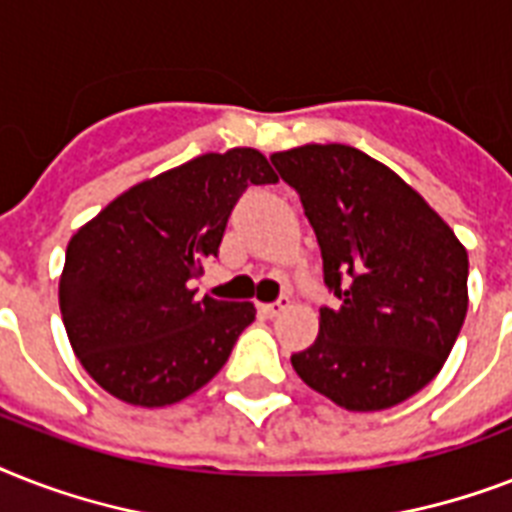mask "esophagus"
I'll list each match as a JSON object with an SVG mask.
<instances>
[{"label": "esophagus", "instance_id": "34e87169", "mask_svg": "<svg viewBox=\"0 0 512 512\" xmlns=\"http://www.w3.org/2000/svg\"><path fill=\"white\" fill-rule=\"evenodd\" d=\"M287 308H289V297H279L276 303H265L263 313L268 316V319H276V316L287 311Z\"/></svg>", "mask_w": 512, "mask_h": 512}]
</instances>
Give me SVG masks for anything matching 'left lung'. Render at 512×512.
I'll use <instances>...</instances> for the list:
<instances>
[{
	"label": "left lung",
	"instance_id": "8db88e82",
	"mask_svg": "<svg viewBox=\"0 0 512 512\" xmlns=\"http://www.w3.org/2000/svg\"><path fill=\"white\" fill-rule=\"evenodd\" d=\"M300 193L324 281L319 337L300 380L348 412H380L428 385L468 313V249L396 172L358 148L308 143L271 156Z\"/></svg>",
	"mask_w": 512,
	"mask_h": 512
}]
</instances>
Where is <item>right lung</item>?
<instances>
[{
  "label": "right lung",
  "instance_id": "obj_1",
  "mask_svg": "<svg viewBox=\"0 0 512 512\" xmlns=\"http://www.w3.org/2000/svg\"><path fill=\"white\" fill-rule=\"evenodd\" d=\"M257 148L201 154L119 193L71 236L58 300L79 364L132 406H170L204 388L255 321V303L196 300L233 204L276 183Z\"/></svg>",
  "mask_w": 512,
  "mask_h": 512
}]
</instances>
